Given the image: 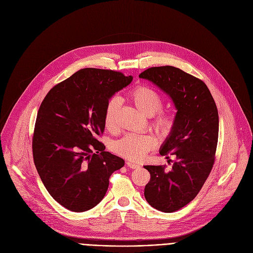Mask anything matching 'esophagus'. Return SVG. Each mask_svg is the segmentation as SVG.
Listing matches in <instances>:
<instances>
[{"mask_svg":"<svg viewBox=\"0 0 253 253\" xmlns=\"http://www.w3.org/2000/svg\"><path fill=\"white\" fill-rule=\"evenodd\" d=\"M126 165H127V168H129V169H139L140 168V165H138V164H136V163H134V162H126Z\"/></svg>","mask_w":253,"mask_h":253,"instance_id":"1","label":"esophagus"}]
</instances>
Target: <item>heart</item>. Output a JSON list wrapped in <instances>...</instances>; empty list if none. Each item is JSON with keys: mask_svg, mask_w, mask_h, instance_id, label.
Segmentation results:
<instances>
[{"mask_svg": "<svg viewBox=\"0 0 253 253\" xmlns=\"http://www.w3.org/2000/svg\"><path fill=\"white\" fill-rule=\"evenodd\" d=\"M129 100L146 116H152V126L161 134H168L172 128L173 118L169 112L162 111L163 98L158 91L152 86L139 84L129 92ZM121 100L118 96L109 99L104 110L103 123L113 132L117 127L116 116ZM157 140L152 134H127L113 144V151L126 159L137 161L156 146Z\"/></svg>", "mask_w": 253, "mask_h": 253, "instance_id": "b5f03b06", "label": "heart"}]
</instances>
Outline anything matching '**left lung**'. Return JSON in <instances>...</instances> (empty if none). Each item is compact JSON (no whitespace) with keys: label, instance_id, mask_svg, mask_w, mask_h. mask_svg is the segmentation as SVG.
Here are the masks:
<instances>
[{"label":"left lung","instance_id":"left-lung-1","mask_svg":"<svg viewBox=\"0 0 253 253\" xmlns=\"http://www.w3.org/2000/svg\"><path fill=\"white\" fill-rule=\"evenodd\" d=\"M139 77L168 93L177 109L171 133L160 150L162 156H176L171 169L165 170V165L144 167L151 173L144 188L147 203L162 212H173L193 201L210 176L219 137V114L207 85L179 68L152 67Z\"/></svg>","mask_w":253,"mask_h":253}]
</instances>
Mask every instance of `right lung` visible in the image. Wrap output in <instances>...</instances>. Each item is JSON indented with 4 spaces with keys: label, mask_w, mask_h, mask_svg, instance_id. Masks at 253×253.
Segmentation results:
<instances>
[{
    "label": "right lung",
    "mask_w": 253,
    "mask_h": 253,
    "mask_svg": "<svg viewBox=\"0 0 253 253\" xmlns=\"http://www.w3.org/2000/svg\"><path fill=\"white\" fill-rule=\"evenodd\" d=\"M132 76L85 68L55 84L41 103L32 138L33 160L42 182L56 202L74 212L96 206L109 179L125 160L97 140L104 130L109 99Z\"/></svg>",
    "instance_id": "right-lung-1"
}]
</instances>
